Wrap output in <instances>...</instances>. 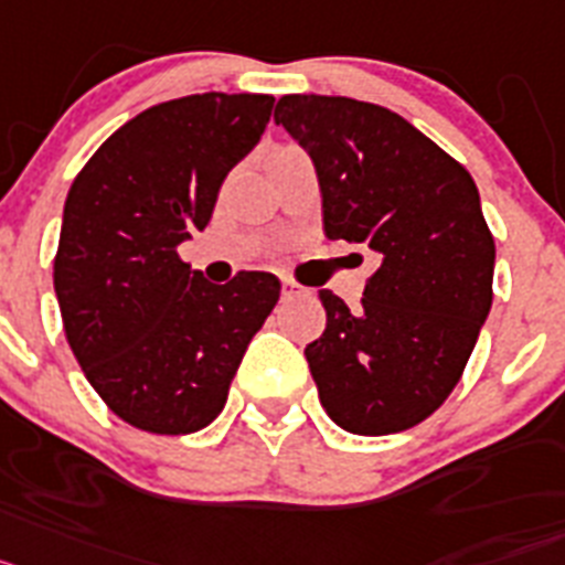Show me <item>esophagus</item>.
Masks as SVG:
<instances>
[{
	"instance_id": "1",
	"label": "esophagus",
	"mask_w": 565,
	"mask_h": 565,
	"mask_svg": "<svg viewBox=\"0 0 565 565\" xmlns=\"http://www.w3.org/2000/svg\"><path fill=\"white\" fill-rule=\"evenodd\" d=\"M281 292H284V298H292V296H301L303 287L301 284L292 281V278H281Z\"/></svg>"
}]
</instances>
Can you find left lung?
<instances>
[{
    "label": "left lung",
    "mask_w": 565,
    "mask_h": 565,
    "mask_svg": "<svg viewBox=\"0 0 565 565\" xmlns=\"http://www.w3.org/2000/svg\"><path fill=\"white\" fill-rule=\"evenodd\" d=\"M281 125L312 159L323 233L372 249L361 307L321 289L327 330L307 343L318 398L352 435H392L438 409L492 310L494 238L472 175L404 116L289 93Z\"/></svg>",
    "instance_id": "left-lung-1"
}]
</instances>
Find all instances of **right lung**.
<instances>
[{
    "instance_id": "obj_1",
    "label": "right lung",
    "mask_w": 565,
    "mask_h": 565,
    "mask_svg": "<svg viewBox=\"0 0 565 565\" xmlns=\"http://www.w3.org/2000/svg\"><path fill=\"white\" fill-rule=\"evenodd\" d=\"M273 102L199 93L147 107L73 179L53 262L65 335L102 401L145 431L213 424L278 301L273 273L210 284L179 258L262 139Z\"/></svg>"
}]
</instances>
